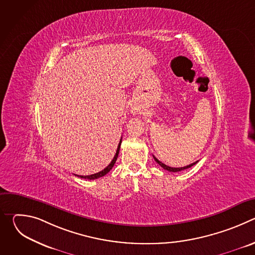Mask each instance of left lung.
Segmentation results:
<instances>
[{
  "mask_svg": "<svg viewBox=\"0 0 255 255\" xmlns=\"http://www.w3.org/2000/svg\"><path fill=\"white\" fill-rule=\"evenodd\" d=\"M153 158H154V160L162 167V168H164V169H166V170H168V171H171V172H177V171H180V170H184V169H187V168H190V167H192L193 165H195L198 161H196V162H194V163H191L190 165H187V166H184V167H170V166H168V165H165L164 163H162L161 161H159L154 155H153Z\"/></svg>",
  "mask_w": 255,
  "mask_h": 255,
  "instance_id": "1",
  "label": "left lung"
}]
</instances>
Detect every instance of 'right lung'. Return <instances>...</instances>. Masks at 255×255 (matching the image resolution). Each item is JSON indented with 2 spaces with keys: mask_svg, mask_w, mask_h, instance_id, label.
<instances>
[{
  "mask_svg": "<svg viewBox=\"0 0 255 255\" xmlns=\"http://www.w3.org/2000/svg\"><path fill=\"white\" fill-rule=\"evenodd\" d=\"M121 142H122V139H120V142H119V144H118V148H117V151H116V154H115L114 158L112 159V161L110 162V164H109L106 168H104V169H103L102 171H100V172H97V173H94V174H91V175H78V176H80L81 178L97 179V178L102 177V176H104L105 174H107L109 171H110V170L112 169V167L114 166V164H115V162H116V160H117V158H118V154H119V150H120V146H121Z\"/></svg>",
  "mask_w": 255,
  "mask_h": 255,
  "instance_id": "right-lung-1",
  "label": "right lung"
}]
</instances>
